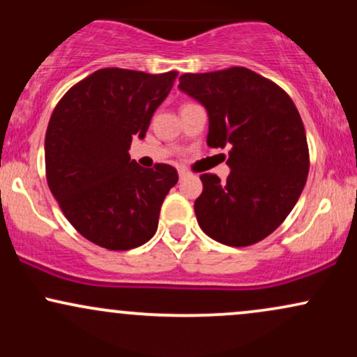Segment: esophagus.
Instances as JSON below:
<instances>
[{"label":"esophagus","mask_w":357,"mask_h":357,"mask_svg":"<svg viewBox=\"0 0 357 357\" xmlns=\"http://www.w3.org/2000/svg\"><path fill=\"white\" fill-rule=\"evenodd\" d=\"M178 174H179V179H184V178H186V176H188V173H186V171H184V169H179Z\"/></svg>","instance_id":"34e87169"}]
</instances>
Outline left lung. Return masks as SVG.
<instances>
[{
  "instance_id": "obj_1",
  "label": "left lung",
  "mask_w": 357,
  "mask_h": 357,
  "mask_svg": "<svg viewBox=\"0 0 357 357\" xmlns=\"http://www.w3.org/2000/svg\"><path fill=\"white\" fill-rule=\"evenodd\" d=\"M179 90L206 109L208 146H230L227 181L202 174L198 225L228 247L264 240L296 206L309 174L297 107L277 84L243 67L184 73Z\"/></svg>"
}]
</instances>
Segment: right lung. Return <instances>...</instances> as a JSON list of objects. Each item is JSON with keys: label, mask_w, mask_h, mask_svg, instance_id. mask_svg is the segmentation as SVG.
Here are the masks:
<instances>
[{"label": "right lung", "mask_w": 357, "mask_h": 357, "mask_svg": "<svg viewBox=\"0 0 357 357\" xmlns=\"http://www.w3.org/2000/svg\"><path fill=\"white\" fill-rule=\"evenodd\" d=\"M176 77L102 68L73 85L53 110L45 136L48 186L73 228L99 247L136 248L158 230L178 171L141 167L129 149L134 137L144 139Z\"/></svg>", "instance_id": "1"}]
</instances>
